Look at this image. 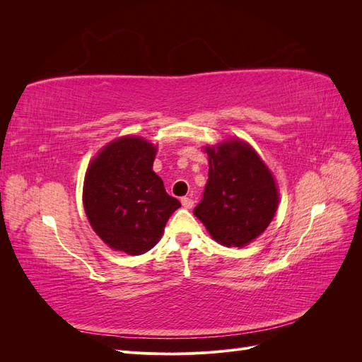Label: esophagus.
<instances>
[{
  "instance_id": "obj_1",
  "label": "esophagus",
  "mask_w": 362,
  "mask_h": 362,
  "mask_svg": "<svg viewBox=\"0 0 362 362\" xmlns=\"http://www.w3.org/2000/svg\"><path fill=\"white\" fill-rule=\"evenodd\" d=\"M181 204H182V206L184 208H192L193 205H194V202H193V199H190V198H181Z\"/></svg>"
}]
</instances>
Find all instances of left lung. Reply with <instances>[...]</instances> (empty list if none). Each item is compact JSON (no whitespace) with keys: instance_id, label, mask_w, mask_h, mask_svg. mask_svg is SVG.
Instances as JSON below:
<instances>
[{"instance_id":"left-lung-1","label":"left lung","mask_w":362,"mask_h":362,"mask_svg":"<svg viewBox=\"0 0 362 362\" xmlns=\"http://www.w3.org/2000/svg\"><path fill=\"white\" fill-rule=\"evenodd\" d=\"M208 181L193 214L228 247H243L266 231L278 208L273 175L245 141L206 146Z\"/></svg>"}]
</instances>
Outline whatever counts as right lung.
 Segmentation results:
<instances>
[{
  "mask_svg": "<svg viewBox=\"0 0 362 362\" xmlns=\"http://www.w3.org/2000/svg\"><path fill=\"white\" fill-rule=\"evenodd\" d=\"M156 154L148 140L125 136L108 144L86 172L83 204L93 231L128 255L154 247L181 206L152 170Z\"/></svg>",
  "mask_w": 362,
  "mask_h": 362,
  "instance_id": "add662e5",
  "label": "right lung"
}]
</instances>
